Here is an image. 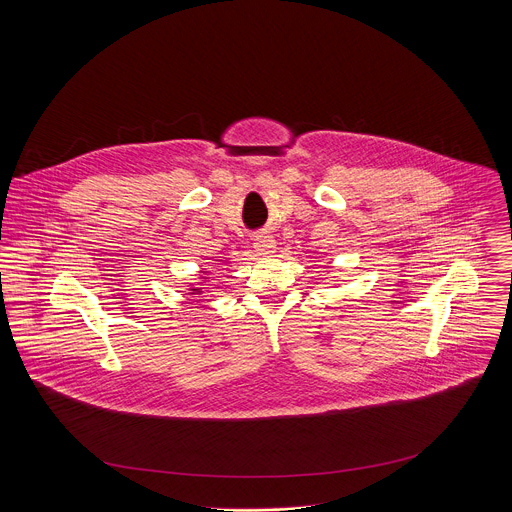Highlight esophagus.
Here are the masks:
<instances>
[{
	"label": "esophagus",
	"instance_id": "esophagus-1",
	"mask_svg": "<svg viewBox=\"0 0 512 512\" xmlns=\"http://www.w3.org/2000/svg\"><path fill=\"white\" fill-rule=\"evenodd\" d=\"M254 248L258 250V254L270 256L274 252V248H276V240L272 236H268V234H260V236L254 238Z\"/></svg>",
	"mask_w": 512,
	"mask_h": 512
}]
</instances>
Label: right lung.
Returning a JSON list of instances; mask_svg holds the SVG:
<instances>
[{
	"label": "right lung",
	"instance_id": "1",
	"mask_svg": "<svg viewBox=\"0 0 512 512\" xmlns=\"http://www.w3.org/2000/svg\"><path fill=\"white\" fill-rule=\"evenodd\" d=\"M201 280H203V282H207V276H203ZM191 293H195V295H201V293H203V288H201V284H199V288H191Z\"/></svg>",
	"mask_w": 512,
	"mask_h": 512
}]
</instances>
